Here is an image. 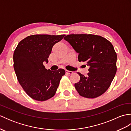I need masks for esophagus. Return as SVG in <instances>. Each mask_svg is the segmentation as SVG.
Listing matches in <instances>:
<instances>
[{
	"mask_svg": "<svg viewBox=\"0 0 131 131\" xmlns=\"http://www.w3.org/2000/svg\"><path fill=\"white\" fill-rule=\"evenodd\" d=\"M66 73H67L68 74H70V75H71L73 74V72L71 71H69V70H66Z\"/></svg>",
	"mask_w": 131,
	"mask_h": 131,
	"instance_id": "obj_1",
	"label": "esophagus"
}]
</instances>
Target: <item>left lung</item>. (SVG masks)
Listing matches in <instances>:
<instances>
[{
  "instance_id": "left-lung-1",
  "label": "left lung",
  "mask_w": 131,
  "mask_h": 131,
  "mask_svg": "<svg viewBox=\"0 0 131 131\" xmlns=\"http://www.w3.org/2000/svg\"><path fill=\"white\" fill-rule=\"evenodd\" d=\"M64 39L78 53L79 62L90 67L87 76L78 73L80 80L74 84L78 92L88 99L102 95L109 88L117 70V55L112 44L93 34H70Z\"/></svg>"
}]
</instances>
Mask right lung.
Returning a JSON list of instances; mask_svg holds the SVG:
<instances>
[{
  "instance_id": "obj_1",
  "label": "right lung",
  "mask_w": 131,
  "mask_h": 131,
  "mask_svg": "<svg viewBox=\"0 0 131 131\" xmlns=\"http://www.w3.org/2000/svg\"><path fill=\"white\" fill-rule=\"evenodd\" d=\"M65 35H32L19 41L13 53V67L17 80L27 95L39 101L55 94L64 69L47 70L43 65L48 62L52 47Z\"/></svg>"
}]
</instances>
